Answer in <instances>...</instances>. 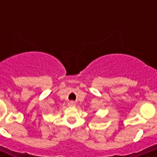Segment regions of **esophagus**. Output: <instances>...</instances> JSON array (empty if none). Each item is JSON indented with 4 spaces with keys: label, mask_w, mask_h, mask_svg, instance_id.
I'll list each match as a JSON object with an SVG mask.
<instances>
[{
    "label": "esophagus",
    "mask_w": 157,
    "mask_h": 157,
    "mask_svg": "<svg viewBox=\"0 0 157 157\" xmlns=\"http://www.w3.org/2000/svg\"><path fill=\"white\" fill-rule=\"evenodd\" d=\"M68 106H70V107L75 106V102H73V101H70V102L68 103Z\"/></svg>",
    "instance_id": "1"
}]
</instances>
